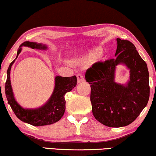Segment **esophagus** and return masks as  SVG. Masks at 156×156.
<instances>
[{
    "label": "esophagus",
    "mask_w": 156,
    "mask_h": 156,
    "mask_svg": "<svg viewBox=\"0 0 156 156\" xmlns=\"http://www.w3.org/2000/svg\"><path fill=\"white\" fill-rule=\"evenodd\" d=\"M76 77H77V82H82L84 81V78L83 75L81 74H76Z\"/></svg>",
    "instance_id": "obj_1"
}]
</instances>
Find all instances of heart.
Masks as SVG:
<instances>
[{"instance_id":"b5f03b06","label":"heart","mask_w":156,"mask_h":156,"mask_svg":"<svg viewBox=\"0 0 156 156\" xmlns=\"http://www.w3.org/2000/svg\"><path fill=\"white\" fill-rule=\"evenodd\" d=\"M100 53H101L100 50H95V51L90 52L86 57V59L87 60H95L96 58H98V56L100 55Z\"/></svg>"}]
</instances>
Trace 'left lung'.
Wrapping results in <instances>:
<instances>
[{
  "mask_svg": "<svg viewBox=\"0 0 156 156\" xmlns=\"http://www.w3.org/2000/svg\"><path fill=\"white\" fill-rule=\"evenodd\" d=\"M115 58L98 61L86 71L85 80L91 87L90 101L95 118L109 127H122L137 118L150 97L149 73L145 61L129 40L117 38ZM130 69L128 84L114 81L117 65Z\"/></svg>",
  "mask_w": 156,
  "mask_h": 156,
  "instance_id": "obj_1",
  "label": "left lung"
}]
</instances>
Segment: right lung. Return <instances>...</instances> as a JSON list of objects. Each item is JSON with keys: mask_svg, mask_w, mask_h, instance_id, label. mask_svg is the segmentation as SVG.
Wrapping results in <instances>:
<instances>
[{"mask_svg": "<svg viewBox=\"0 0 156 156\" xmlns=\"http://www.w3.org/2000/svg\"><path fill=\"white\" fill-rule=\"evenodd\" d=\"M22 46L30 47L32 49H47V46L45 45L34 43V42L26 41L19 46L16 58L10 63L7 70L5 91L8 103L10 105L11 109L17 118L22 122L33 126H45L58 122L63 116L66 108V101H65L64 95L66 93L70 92L73 88L76 87V82H77L76 76H73L70 77H62L61 76H55L53 93L45 105L35 109L23 108L22 106H20V105L17 103L14 98L10 80L11 66L22 51Z\"/></svg>", "mask_w": 156, "mask_h": 156, "instance_id": "obj_1", "label": "right lung"}]
</instances>
